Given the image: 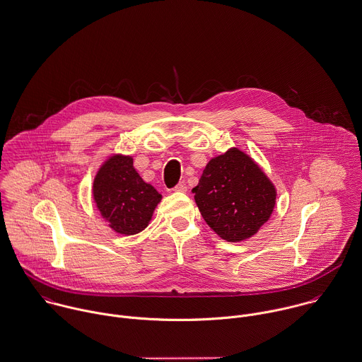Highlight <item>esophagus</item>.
Listing matches in <instances>:
<instances>
[{
	"instance_id": "34e87169",
	"label": "esophagus",
	"mask_w": 362,
	"mask_h": 362,
	"mask_svg": "<svg viewBox=\"0 0 362 362\" xmlns=\"http://www.w3.org/2000/svg\"><path fill=\"white\" fill-rule=\"evenodd\" d=\"M175 192H180V193H185V192H187V186H186V183L185 182H179L176 186H175V189H173Z\"/></svg>"
}]
</instances>
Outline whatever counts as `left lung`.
Masks as SVG:
<instances>
[{
	"mask_svg": "<svg viewBox=\"0 0 362 362\" xmlns=\"http://www.w3.org/2000/svg\"><path fill=\"white\" fill-rule=\"evenodd\" d=\"M192 192L204 221L228 242L253 236L276 204L272 182L236 148L213 158Z\"/></svg>",
	"mask_w": 362,
	"mask_h": 362,
	"instance_id": "1",
	"label": "left lung"
}]
</instances>
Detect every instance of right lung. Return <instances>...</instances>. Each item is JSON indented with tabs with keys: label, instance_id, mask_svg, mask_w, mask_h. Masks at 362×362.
Returning <instances> with one entry per match:
<instances>
[{
	"label": "right lung",
	"instance_id": "add662e5",
	"mask_svg": "<svg viewBox=\"0 0 362 362\" xmlns=\"http://www.w3.org/2000/svg\"><path fill=\"white\" fill-rule=\"evenodd\" d=\"M93 199L102 217L116 232L134 235L148 226L160 194L133 166L132 156L107 159L93 180Z\"/></svg>",
	"mask_w": 362,
	"mask_h": 362
}]
</instances>
